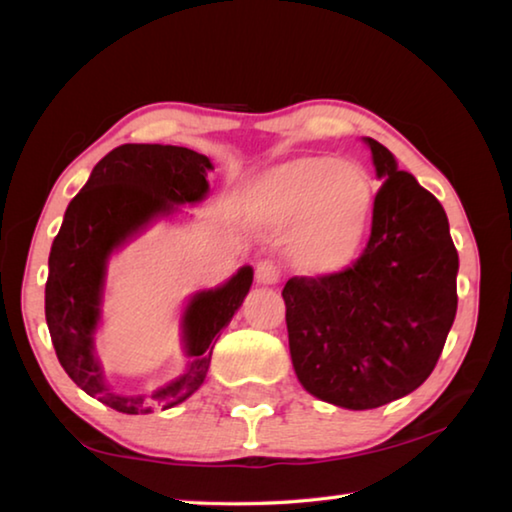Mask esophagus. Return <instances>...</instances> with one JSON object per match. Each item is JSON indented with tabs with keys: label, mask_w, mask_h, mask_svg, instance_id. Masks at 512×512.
Wrapping results in <instances>:
<instances>
[{
	"label": "esophagus",
	"mask_w": 512,
	"mask_h": 512,
	"mask_svg": "<svg viewBox=\"0 0 512 512\" xmlns=\"http://www.w3.org/2000/svg\"><path fill=\"white\" fill-rule=\"evenodd\" d=\"M255 280L259 284H277L280 282V268H277L273 262H259L257 271H255Z\"/></svg>",
	"instance_id": "1"
}]
</instances>
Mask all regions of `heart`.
<instances>
[{
    "label": "heart",
    "mask_w": 512,
    "mask_h": 512,
    "mask_svg": "<svg viewBox=\"0 0 512 512\" xmlns=\"http://www.w3.org/2000/svg\"><path fill=\"white\" fill-rule=\"evenodd\" d=\"M375 207L370 173L357 162L296 158L259 176L246 210L271 230L291 232V259L309 275H332L359 255Z\"/></svg>",
    "instance_id": "heart-1"
}]
</instances>
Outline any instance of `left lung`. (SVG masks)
Listing matches in <instances>:
<instances>
[{
  "mask_svg": "<svg viewBox=\"0 0 512 512\" xmlns=\"http://www.w3.org/2000/svg\"><path fill=\"white\" fill-rule=\"evenodd\" d=\"M377 178L368 244L332 275L291 277L289 350L318 400L363 411L415 391L436 368L456 318L458 253L438 198L372 137Z\"/></svg>",
  "mask_w": 512,
  "mask_h": 512,
  "instance_id": "8db88e82",
  "label": "left lung"
}]
</instances>
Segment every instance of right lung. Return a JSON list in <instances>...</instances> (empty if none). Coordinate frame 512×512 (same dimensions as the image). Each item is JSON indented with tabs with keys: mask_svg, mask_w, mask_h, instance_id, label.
Segmentation results:
<instances>
[{
	"mask_svg": "<svg viewBox=\"0 0 512 512\" xmlns=\"http://www.w3.org/2000/svg\"><path fill=\"white\" fill-rule=\"evenodd\" d=\"M210 169V158L185 146L121 144L92 169L51 244L45 316L56 357L76 386L119 413H151L153 406L164 411L194 395L205 381L219 332L253 284V268L244 266L221 287L189 300L183 316L189 363L183 375L146 395H121L106 384L94 332L112 250L151 221L176 212V205L203 201Z\"/></svg>",
	"mask_w": 512,
	"mask_h": 512,
	"instance_id": "add662e5",
	"label": "right lung"
}]
</instances>
